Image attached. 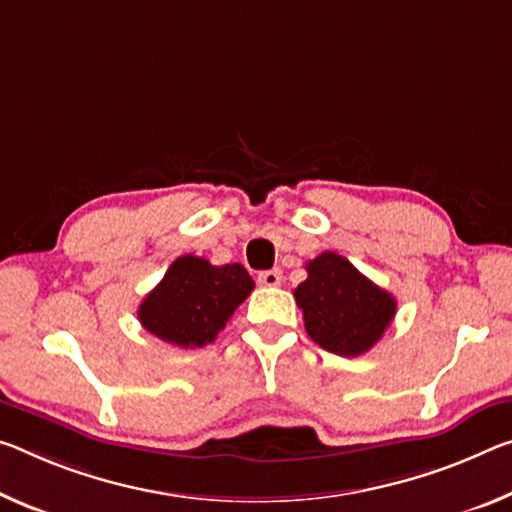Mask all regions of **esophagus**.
Returning a JSON list of instances; mask_svg holds the SVG:
<instances>
[{"instance_id": "esophagus-1", "label": "esophagus", "mask_w": 512, "mask_h": 512, "mask_svg": "<svg viewBox=\"0 0 512 512\" xmlns=\"http://www.w3.org/2000/svg\"><path fill=\"white\" fill-rule=\"evenodd\" d=\"M257 280H259V285H264V287H278L282 282V273L278 269L262 271V273H259Z\"/></svg>"}]
</instances>
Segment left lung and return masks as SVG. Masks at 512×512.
Returning a JSON list of instances; mask_svg holds the SVG:
<instances>
[{"label": "left lung", "instance_id": "8db88e82", "mask_svg": "<svg viewBox=\"0 0 512 512\" xmlns=\"http://www.w3.org/2000/svg\"><path fill=\"white\" fill-rule=\"evenodd\" d=\"M305 269L307 280L296 287L294 298L303 310L307 335L342 358L367 353L394 319V296L330 250Z\"/></svg>", "mask_w": 512, "mask_h": 512}]
</instances>
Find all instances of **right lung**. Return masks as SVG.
<instances>
[{"label": "right lung", "mask_w": 512, "mask_h": 512, "mask_svg": "<svg viewBox=\"0 0 512 512\" xmlns=\"http://www.w3.org/2000/svg\"><path fill=\"white\" fill-rule=\"evenodd\" d=\"M255 282L241 264L214 266L196 255L177 257L164 280L143 298L141 326L182 348L212 344Z\"/></svg>", "instance_id": "add662e5"}]
</instances>
